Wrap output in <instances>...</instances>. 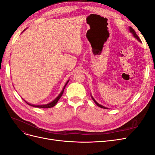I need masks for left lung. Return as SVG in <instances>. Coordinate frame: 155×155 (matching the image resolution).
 <instances>
[{
	"mask_svg": "<svg viewBox=\"0 0 155 155\" xmlns=\"http://www.w3.org/2000/svg\"><path fill=\"white\" fill-rule=\"evenodd\" d=\"M129 31H130V33H132L133 35H134V37H135V38H137V39H138V41H139L140 42H142V41H141V40H140V39L139 38V37L137 35V34H136V32H135V31L134 30V29H133V28H131V27H129ZM91 97L92 98L93 101H94L95 104H96L98 107H101V108H103V109H107V107H104V106H103V105H100L99 104H98V103H97V102L94 99V97H93L92 96H91Z\"/></svg>",
	"mask_w": 155,
	"mask_h": 155,
	"instance_id": "1",
	"label": "left lung"
}]
</instances>
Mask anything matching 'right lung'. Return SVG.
<instances>
[{
    "label": "right lung",
    "instance_id": "right-lung-1",
    "mask_svg": "<svg viewBox=\"0 0 155 155\" xmlns=\"http://www.w3.org/2000/svg\"><path fill=\"white\" fill-rule=\"evenodd\" d=\"M68 81H69V80L66 83V84H65V85L64 86V87H63V91L61 92V93L59 94V95L55 98V99L54 100V101H52L51 102H50V103H49V104H46V105H32V104H29V103H28V102H26V101H25L26 104H28V105H30V106H32V107H38V108H44V109H46V108H51V107H54L55 105H56V104H57L58 103V101H59V100L61 98V97L62 96V95H63V92H64V88H65V87H66V85H67V83H68Z\"/></svg>",
    "mask_w": 155,
    "mask_h": 155
}]
</instances>
